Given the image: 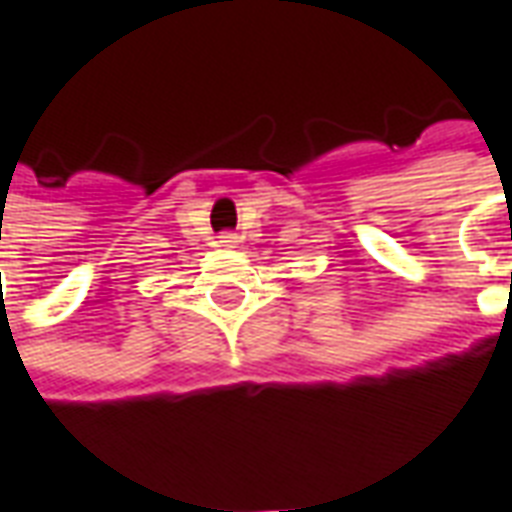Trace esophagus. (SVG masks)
Instances as JSON below:
<instances>
[{
	"label": "esophagus",
	"mask_w": 512,
	"mask_h": 512,
	"mask_svg": "<svg viewBox=\"0 0 512 512\" xmlns=\"http://www.w3.org/2000/svg\"><path fill=\"white\" fill-rule=\"evenodd\" d=\"M219 244L221 246H235V244H238V235H235V232H221Z\"/></svg>",
	"instance_id": "1"
}]
</instances>
